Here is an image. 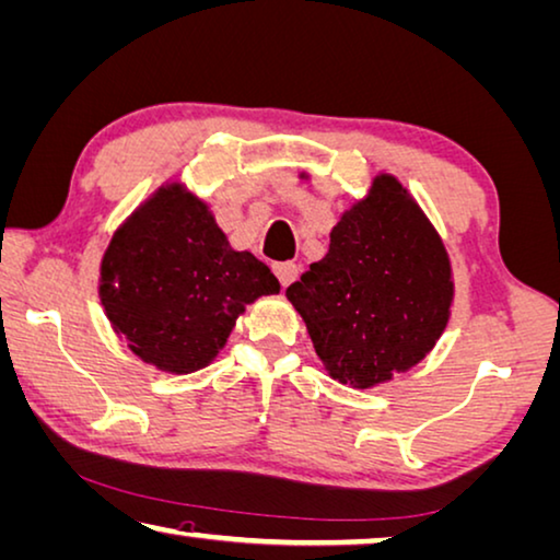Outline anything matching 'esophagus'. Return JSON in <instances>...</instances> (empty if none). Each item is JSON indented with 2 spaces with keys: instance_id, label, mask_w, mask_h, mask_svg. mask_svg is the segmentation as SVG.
<instances>
[{
  "instance_id": "34e87169",
  "label": "esophagus",
  "mask_w": 560,
  "mask_h": 560,
  "mask_svg": "<svg viewBox=\"0 0 560 560\" xmlns=\"http://www.w3.org/2000/svg\"><path fill=\"white\" fill-rule=\"evenodd\" d=\"M273 273H277V279H279L281 287L287 289L289 283H294V281L299 279V266H296V264H291V261H287V264H277V266H273Z\"/></svg>"
}]
</instances>
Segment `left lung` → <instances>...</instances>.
<instances>
[{
    "instance_id": "obj_1",
    "label": "left lung",
    "mask_w": 560,
    "mask_h": 560,
    "mask_svg": "<svg viewBox=\"0 0 560 560\" xmlns=\"http://www.w3.org/2000/svg\"><path fill=\"white\" fill-rule=\"evenodd\" d=\"M328 376L371 388L416 366L448 324L454 281L436 229L396 176L343 211L322 261L287 289Z\"/></svg>"
}]
</instances>
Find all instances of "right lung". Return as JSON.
<instances>
[{"mask_svg":"<svg viewBox=\"0 0 560 560\" xmlns=\"http://www.w3.org/2000/svg\"><path fill=\"white\" fill-rule=\"evenodd\" d=\"M279 294L269 266L234 252L207 203L162 186L114 234L100 296L112 328L144 363L191 374L207 366L259 296Z\"/></svg>","mask_w":560,"mask_h":560,"instance_id":"right-lung-1","label":"right lung"}]
</instances>
